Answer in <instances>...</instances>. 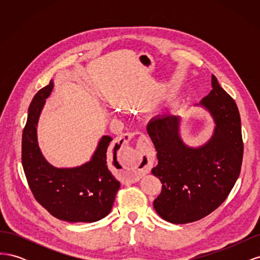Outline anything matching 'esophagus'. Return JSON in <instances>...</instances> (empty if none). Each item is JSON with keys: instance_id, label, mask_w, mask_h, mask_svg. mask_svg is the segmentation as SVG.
Returning a JSON list of instances; mask_svg holds the SVG:
<instances>
[{"instance_id": "34e87169", "label": "esophagus", "mask_w": 260, "mask_h": 260, "mask_svg": "<svg viewBox=\"0 0 260 260\" xmlns=\"http://www.w3.org/2000/svg\"><path fill=\"white\" fill-rule=\"evenodd\" d=\"M125 141H130L131 133L123 135ZM152 167L151 152H149V142L145 136H141L137 151L132 154L131 166L123 172L122 180L127 183L138 182L142 176L148 174Z\"/></svg>"}]
</instances>
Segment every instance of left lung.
I'll use <instances>...</instances> for the list:
<instances>
[{
    "instance_id": "left-lung-1",
    "label": "left lung",
    "mask_w": 260,
    "mask_h": 260,
    "mask_svg": "<svg viewBox=\"0 0 260 260\" xmlns=\"http://www.w3.org/2000/svg\"><path fill=\"white\" fill-rule=\"evenodd\" d=\"M211 84L210 93L196 104L206 109L215 123L204 144L184 142L180 116L158 115L147 124L158 159L152 174L162 183L153 205L171 223H190L209 215L225 201L240 176L243 141L239 109L215 76Z\"/></svg>"
}]
</instances>
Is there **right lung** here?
Here are the masks:
<instances>
[{"instance_id": "1", "label": "right lung", "mask_w": 260, "mask_h": 260, "mask_svg": "<svg viewBox=\"0 0 260 260\" xmlns=\"http://www.w3.org/2000/svg\"><path fill=\"white\" fill-rule=\"evenodd\" d=\"M53 88L51 80L29 106L21 141L23 171L36 200L54 217L68 222H95L111 212L120 187L107 167V148L113 138L102 137L90 160L80 166H53L41 152L37 132L45 100Z\"/></svg>"}]
</instances>
